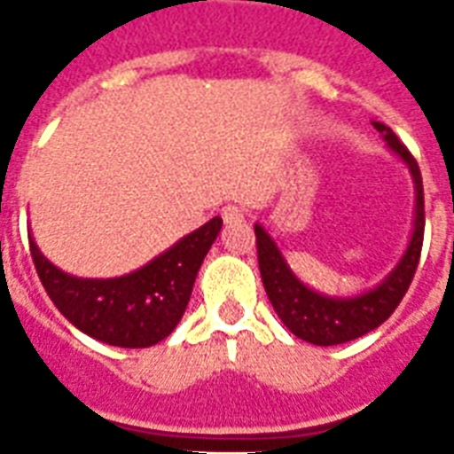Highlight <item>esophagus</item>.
I'll return each instance as SVG.
<instances>
[{
    "mask_svg": "<svg viewBox=\"0 0 454 454\" xmlns=\"http://www.w3.org/2000/svg\"><path fill=\"white\" fill-rule=\"evenodd\" d=\"M221 219L226 221L228 226H233V223H240L245 221V209L238 205H226L221 209Z\"/></svg>",
    "mask_w": 454,
    "mask_h": 454,
    "instance_id": "1",
    "label": "esophagus"
}]
</instances>
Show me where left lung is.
Wrapping results in <instances>:
<instances>
[{"label":"left lung","mask_w":454,"mask_h":454,"mask_svg":"<svg viewBox=\"0 0 454 454\" xmlns=\"http://www.w3.org/2000/svg\"><path fill=\"white\" fill-rule=\"evenodd\" d=\"M374 129L387 138L388 148L398 153L403 162L408 164L417 188L415 233L410 238L408 252L403 254L401 263L391 270V276L380 287L353 299L323 297V294H317L303 283H299V278L287 269V263H285L276 242L270 240V235L262 226H254L256 256H259V270H262L266 294H269L280 320L287 325V330L309 344H346V341L363 337L367 332H372L374 327H380L398 309L401 299L405 297V292L415 278L419 256H422L424 185L419 164L387 124L374 122Z\"/></svg>","instance_id":"obj_1"}]
</instances>
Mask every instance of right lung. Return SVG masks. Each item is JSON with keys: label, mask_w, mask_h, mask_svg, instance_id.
Segmentation results:
<instances>
[{"label": "right lung", "mask_w": 454, "mask_h": 454, "mask_svg": "<svg viewBox=\"0 0 454 454\" xmlns=\"http://www.w3.org/2000/svg\"><path fill=\"white\" fill-rule=\"evenodd\" d=\"M223 221L214 216L129 276L87 280L56 269L30 238L37 276L56 309L89 337L122 348H145L176 327L192 285Z\"/></svg>", "instance_id": "obj_1"}]
</instances>
